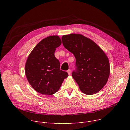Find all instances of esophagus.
<instances>
[{"instance_id":"obj_1","label":"esophagus","mask_w":130,"mask_h":130,"mask_svg":"<svg viewBox=\"0 0 130 130\" xmlns=\"http://www.w3.org/2000/svg\"><path fill=\"white\" fill-rule=\"evenodd\" d=\"M67 72H68V75H70V73H71V70H70V69H68V70H67Z\"/></svg>"}]
</instances>
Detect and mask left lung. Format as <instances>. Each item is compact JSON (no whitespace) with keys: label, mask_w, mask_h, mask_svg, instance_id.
<instances>
[{"label":"left lung","mask_w":130,"mask_h":130,"mask_svg":"<svg viewBox=\"0 0 130 130\" xmlns=\"http://www.w3.org/2000/svg\"><path fill=\"white\" fill-rule=\"evenodd\" d=\"M62 41L76 58V69L72 76L80 90L87 95L99 91L106 83L110 72L105 53L94 42L81 34L63 35Z\"/></svg>","instance_id":"1"}]
</instances>
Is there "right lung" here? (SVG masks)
I'll list each match as a JSON object with an SVG mask.
<instances>
[{
	"label": "right lung",
	"instance_id": "add662e5",
	"mask_svg": "<svg viewBox=\"0 0 130 130\" xmlns=\"http://www.w3.org/2000/svg\"><path fill=\"white\" fill-rule=\"evenodd\" d=\"M61 43L58 36H48L37 44L27 59L26 75L39 93L46 95L55 93L68 76L66 71L60 69V62L54 56L55 49Z\"/></svg>",
	"mask_w": 130,
	"mask_h": 130
}]
</instances>
